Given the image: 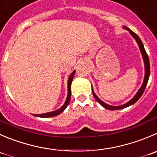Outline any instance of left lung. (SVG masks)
<instances>
[{"instance_id":"obj_1","label":"left lung","mask_w":157,"mask_h":157,"mask_svg":"<svg viewBox=\"0 0 157 157\" xmlns=\"http://www.w3.org/2000/svg\"><path fill=\"white\" fill-rule=\"evenodd\" d=\"M123 28H124V29H126V30H127V31H129V33H130V35H132V38H133L134 39L136 40V41L137 44H138L139 48H140V52H141V54H142V57H143V62H144V67H145L144 79H143V84H142L141 87H140V89H139L138 92H136V94L134 95L133 98H132L131 100H129V102H127L126 103L123 104V105H117V106H114V105H108V104H106V103H105L104 102H102V100L100 99V98H98V97L96 95H95V93L94 92L93 89H92V94H93V96L95 97V100H96L97 102H98V103L100 104V105H102V106H103L104 108L106 109H109V110L122 109L126 108V107L130 106V105H133L134 103H136V102L137 101L140 99V97L142 96V95H143V92H144V90H145V89H146V87H147V82H148L149 77H150V60H149L148 55H147V52H146V50H145L143 42H142V41L140 40V38H139L138 35H137L136 33H134L132 31H131L129 28H128L127 27H125V26H123Z\"/></svg>"}]
</instances>
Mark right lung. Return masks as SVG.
Here are the masks:
<instances>
[{"label": "right lung", "mask_w": 157, "mask_h": 157, "mask_svg": "<svg viewBox=\"0 0 157 157\" xmlns=\"http://www.w3.org/2000/svg\"><path fill=\"white\" fill-rule=\"evenodd\" d=\"M75 73V71H73V72L71 73V75L69 76L68 79V95H67L66 100H65V103L64 105L61 107L60 109H59L55 110V111H52L50 112V113H43V114H35L34 115L35 116H37V117H41V118H49V117H52V116H56L58 115L61 114L62 112H64V110L67 108V106L68 105V103L70 102V98H71V82H72L73 77H74V75Z\"/></svg>", "instance_id": "right-lung-1"}]
</instances>
